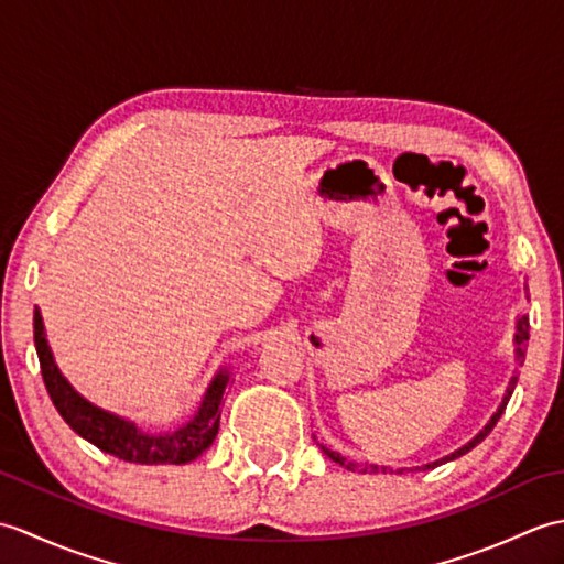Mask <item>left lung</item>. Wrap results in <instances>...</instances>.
<instances>
[{"label":"left lung","mask_w":564,"mask_h":564,"mask_svg":"<svg viewBox=\"0 0 564 564\" xmlns=\"http://www.w3.org/2000/svg\"><path fill=\"white\" fill-rule=\"evenodd\" d=\"M529 329H531V325H529V317H525V315H519V317H517V334H513V346H517V349H513V358H517V364H519V366H523V358H525V341H529ZM517 380H519V368H513V376H511V380H509L505 398H501V404L497 406V412L492 414V419H489V422L480 429V434H477L473 441H467L465 446H460L458 451H453L451 455H443V458H438V460H434V463H426V465H422V467H402V470H398V475H402L404 470H429V467H438V465H443V463L460 458V455H465L467 451H473V448L477 446V443L485 441V436L489 434V431L495 429V424L499 422V416L505 414L507 404H509V398H511V392H513V388H517ZM317 446L322 448V453L327 455V458H332L334 463H339L341 467H346V470H351V473H356V470H358V473H388V467H386V465H368V463H366V465H361V463L346 460L341 453L327 448L325 443H319V441H317ZM390 473H392V470H390Z\"/></svg>","instance_id":"1"}]
</instances>
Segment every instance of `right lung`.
Wrapping results in <instances>:
<instances>
[{
	"mask_svg": "<svg viewBox=\"0 0 564 564\" xmlns=\"http://www.w3.org/2000/svg\"><path fill=\"white\" fill-rule=\"evenodd\" d=\"M33 341L35 351H39L45 388L55 410L75 434L87 438L104 453H111L116 458L140 465H184L196 460L203 451L210 448V443L218 436L223 394L227 386H230V370L227 368H220L215 373L198 404V412L186 424L174 431L152 434V431L138 426L126 416H118L91 404L69 386V380L59 373L51 346H47L45 325L39 307L33 313Z\"/></svg>",
	"mask_w": 564,
	"mask_h": 564,
	"instance_id": "obj_1",
	"label": "right lung"
}]
</instances>
